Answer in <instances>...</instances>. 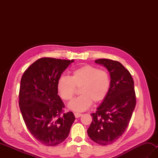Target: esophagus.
<instances>
[{"label": "esophagus", "instance_id": "1", "mask_svg": "<svg viewBox=\"0 0 158 158\" xmlns=\"http://www.w3.org/2000/svg\"><path fill=\"white\" fill-rule=\"evenodd\" d=\"M74 115H75V117H76V118H79V117H80L82 115V114L79 113H74Z\"/></svg>", "mask_w": 158, "mask_h": 158}]
</instances>
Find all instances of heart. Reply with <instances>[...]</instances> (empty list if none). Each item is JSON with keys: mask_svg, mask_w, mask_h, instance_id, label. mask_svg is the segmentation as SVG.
<instances>
[{"mask_svg": "<svg viewBox=\"0 0 158 158\" xmlns=\"http://www.w3.org/2000/svg\"><path fill=\"white\" fill-rule=\"evenodd\" d=\"M80 88L79 96L73 99L68 106L75 111L88 109L92 102L100 103L108 95L110 88L109 74L96 66L84 65L73 70L69 77H61L57 83V90L61 98L68 101Z\"/></svg>", "mask_w": 158, "mask_h": 158, "instance_id": "b5f03b06", "label": "heart"}]
</instances>
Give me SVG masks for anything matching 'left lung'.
<instances>
[{"label": "left lung", "mask_w": 158, "mask_h": 158, "mask_svg": "<svg viewBox=\"0 0 158 158\" xmlns=\"http://www.w3.org/2000/svg\"><path fill=\"white\" fill-rule=\"evenodd\" d=\"M95 62L109 71L110 88L96 112L91 114L88 135L95 143L107 145L126 131L136 106V95L132 75L122 64L109 59H98Z\"/></svg>", "instance_id": "1"}]
</instances>
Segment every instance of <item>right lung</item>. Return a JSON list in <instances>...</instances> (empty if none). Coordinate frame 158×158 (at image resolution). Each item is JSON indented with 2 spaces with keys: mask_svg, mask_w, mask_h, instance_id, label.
I'll return each instance as SVG.
<instances>
[{
  "mask_svg": "<svg viewBox=\"0 0 158 158\" xmlns=\"http://www.w3.org/2000/svg\"><path fill=\"white\" fill-rule=\"evenodd\" d=\"M73 60L43 58L23 74L19 106L31 135L46 146H56L69 136L75 119L72 112L61 113L65 106L58 95L57 83Z\"/></svg>",
  "mask_w": 158,
  "mask_h": 158,
  "instance_id": "1",
  "label": "right lung"
}]
</instances>
